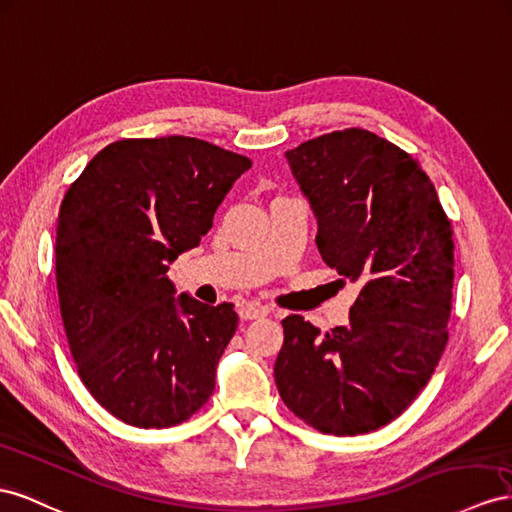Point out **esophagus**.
Segmentation results:
<instances>
[{
	"mask_svg": "<svg viewBox=\"0 0 512 512\" xmlns=\"http://www.w3.org/2000/svg\"><path fill=\"white\" fill-rule=\"evenodd\" d=\"M238 313H240L242 320H257V318L268 316V307L259 305V303H242L238 307Z\"/></svg>",
	"mask_w": 512,
	"mask_h": 512,
	"instance_id": "esophagus-1",
	"label": "esophagus"
}]
</instances>
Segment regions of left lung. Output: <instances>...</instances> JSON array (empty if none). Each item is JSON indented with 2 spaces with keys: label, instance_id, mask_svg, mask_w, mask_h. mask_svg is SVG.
Instances as JSON below:
<instances>
[{
  "label": "left lung",
  "instance_id": "1",
  "mask_svg": "<svg viewBox=\"0 0 512 512\" xmlns=\"http://www.w3.org/2000/svg\"><path fill=\"white\" fill-rule=\"evenodd\" d=\"M285 157L316 214L324 264L361 290L348 324L324 335L300 316L283 320L274 381L311 428L363 435L417 398L448 344L452 227L419 162L368 129L324 134Z\"/></svg>",
  "mask_w": 512,
  "mask_h": 512
}]
</instances>
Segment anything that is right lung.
<instances>
[{
	"instance_id": "1",
	"label": "right lung",
	"mask_w": 512,
	"mask_h": 512,
	"mask_svg": "<svg viewBox=\"0 0 512 512\" xmlns=\"http://www.w3.org/2000/svg\"><path fill=\"white\" fill-rule=\"evenodd\" d=\"M248 168V157L199 138H129L101 149L64 194V331L86 389L129 426H177L212 396L238 313L175 298L166 272L199 246Z\"/></svg>"
}]
</instances>
